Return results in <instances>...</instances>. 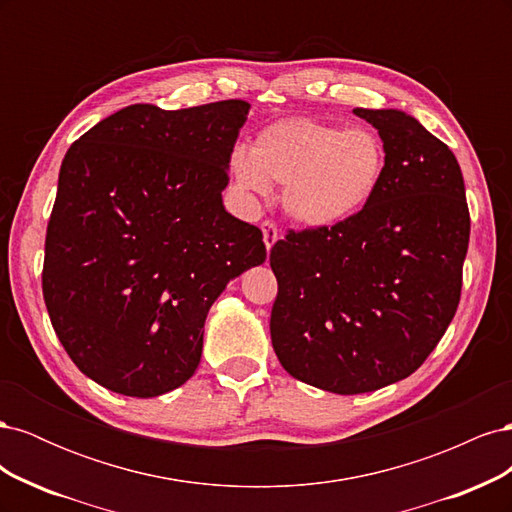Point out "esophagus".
I'll return each mask as SVG.
<instances>
[{
	"label": "esophagus",
	"instance_id": "1",
	"mask_svg": "<svg viewBox=\"0 0 512 512\" xmlns=\"http://www.w3.org/2000/svg\"><path fill=\"white\" fill-rule=\"evenodd\" d=\"M260 228H262V239H265V245H267V252H271L275 241L280 239V230H277V224L273 220H265L260 224Z\"/></svg>",
	"mask_w": 512,
	"mask_h": 512
}]
</instances>
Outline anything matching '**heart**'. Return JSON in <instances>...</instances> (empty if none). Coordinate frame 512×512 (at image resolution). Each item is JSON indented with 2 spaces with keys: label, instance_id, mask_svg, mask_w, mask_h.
Wrapping results in <instances>:
<instances>
[{
  "label": "heart",
  "instance_id": "b5f03b06",
  "mask_svg": "<svg viewBox=\"0 0 512 512\" xmlns=\"http://www.w3.org/2000/svg\"><path fill=\"white\" fill-rule=\"evenodd\" d=\"M228 166L241 192L265 194L269 183L284 185L290 218L327 228L354 218L376 198L389 153L371 128L342 130L314 117H286L262 128L250 153L232 151Z\"/></svg>",
  "mask_w": 512,
  "mask_h": 512
}]
</instances>
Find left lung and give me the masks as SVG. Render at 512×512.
<instances>
[{
  "label": "left lung",
  "instance_id": "1",
  "mask_svg": "<svg viewBox=\"0 0 512 512\" xmlns=\"http://www.w3.org/2000/svg\"><path fill=\"white\" fill-rule=\"evenodd\" d=\"M378 130L389 166L354 218L288 230L271 250V342L292 378L356 395L404 380L451 324L470 241L453 151L414 117L354 108Z\"/></svg>",
  "mask_w": 512,
  "mask_h": 512
}]
</instances>
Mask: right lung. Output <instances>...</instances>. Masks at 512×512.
Here are the masks:
<instances>
[{"label":"right lung","instance_id":"1","mask_svg":"<svg viewBox=\"0 0 512 512\" xmlns=\"http://www.w3.org/2000/svg\"><path fill=\"white\" fill-rule=\"evenodd\" d=\"M247 111L245 100L132 104L61 162L42 294L61 346L104 389L156 397L190 380L209 307L265 262L260 228L222 205Z\"/></svg>","mask_w":512,"mask_h":512}]
</instances>
